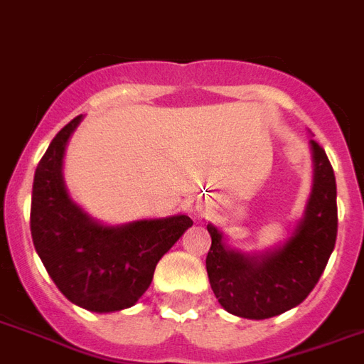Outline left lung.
Segmentation results:
<instances>
[{"label": "left lung", "instance_id": "8db88e82", "mask_svg": "<svg viewBox=\"0 0 364 364\" xmlns=\"http://www.w3.org/2000/svg\"><path fill=\"white\" fill-rule=\"evenodd\" d=\"M313 188L303 217L288 240L272 250L244 253L224 242L215 224H207L211 250L207 253L209 282L224 311L263 321L297 307L313 291L332 255L338 234L336 176L326 153L315 140Z\"/></svg>", "mask_w": 364, "mask_h": 364}]
</instances>
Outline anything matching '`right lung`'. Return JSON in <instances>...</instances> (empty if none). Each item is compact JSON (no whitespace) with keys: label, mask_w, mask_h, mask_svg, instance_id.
Returning <instances> with one entry per match:
<instances>
[{"label":"right lung","mask_w":364,"mask_h":364,"mask_svg":"<svg viewBox=\"0 0 364 364\" xmlns=\"http://www.w3.org/2000/svg\"><path fill=\"white\" fill-rule=\"evenodd\" d=\"M82 114L68 122L38 163L30 232L43 267L68 301L92 313L132 307L153 280L161 257L192 226L188 215L109 226L68 196L63 159Z\"/></svg>","instance_id":"1"}]
</instances>
